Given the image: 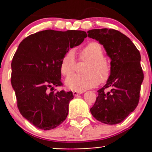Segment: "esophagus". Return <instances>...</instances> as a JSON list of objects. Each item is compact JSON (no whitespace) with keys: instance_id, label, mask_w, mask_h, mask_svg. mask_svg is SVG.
<instances>
[{"instance_id":"1","label":"esophagus","mask_w":152,"mask_h":152,"mask_svg":"<svg viewBox=\"0 0 152 152\" xmlns=\"http://www.w3.org/2000/svg\"><path fill=\"white\" fill-rule=\"evenodd\" d=\"M82 92H80V91H76V90H75V91H73V94L74 96H78L79 95L82 94Z\"/></svg>"}]
</instances>
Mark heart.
I'll return each mask as SVG.
<instances>
[{"label": "heart", "mask_w": 152, "mask_h": 152, "mask_svg": "<svg viewBox=\"0 0 152 152\" xmlns=\"http://www.w3.org/2000/svg\"><path fill=\"white\" fill-rule=\"evenodd\" d=\"M104 49L98 42H90L81 49L79 59L89 62L85 70V75H73L65 81L69 89L76 91H84L109 79L111 73L110 61L104 57ZM76 57L73 50L67 51L62 57L60 70L62 75L69 76L76 69Z\"/></svg>", "instance_id": "heart-1"}]
</instances>
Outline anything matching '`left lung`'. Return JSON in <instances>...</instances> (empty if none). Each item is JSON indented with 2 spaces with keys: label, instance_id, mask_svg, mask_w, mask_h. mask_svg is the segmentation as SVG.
<instances>
[{
  "label": "left lung",
  "instance_id": "1",
  "mask_svg": "<svg viewBox=\"0 0 152 152\" xmlns=\"http://www.w3.org/2000/svg\"><path fill=\"white\" fill-rule=\"evenodd\" d=\"M87 34L103 45L111 59L110 76L98 90L99 96L90 112L102 123L119 124L138 104L144 77L140 52L129 38L115 29H92Z\"/></svg>",
  "mask_w": 152,
  "mask_h": 152
}]
</instances>
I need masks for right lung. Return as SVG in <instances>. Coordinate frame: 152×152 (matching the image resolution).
Returning <instances> with one entry per match:
<instances>
[{
	"label": "right lung",
	"instance_id": "1",
	"mask_svg": "<svg viewBox=\"0 0 152 152\" xmlns=\"http://www.w3.org/2000/svg\"><path fill=\"white\" fill-rule=\"evenodd\" d=\"M87 37L84 31L49 29L29 35L20 43L12 61L11 83L20 113L37 128L52 129L66 119L73 93L52 90L62 85L64 55Z\"/></svg>",
	"mask_w": 152,
	"mask_h": 152
}]
</instances>
